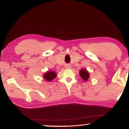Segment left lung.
Masks as SVG:
<instances>
[{
  "label": "left lung",
  "mask_w": 129,
  "mask_h": 129,
  "mask_svg": "<svg viewBox=\"0 0 129 129\" xmlns=\"http://www.w3.org/2000/svg\"><path fill=\"white\" fill-rule=\"evenodd\" d=\"M79 75H80L81 78L85 81H87L89 78V77H90L89 73L86 69H81L79 72Z\"/></svg>",
  "instance_id": "obj_1"
}]
</instances>
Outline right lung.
I'll list each match as a JSON object with an SVG mask.
<instances>
[{
  "label": "right lung",
  "instance_id": "add662e5",
  "mask_svg": "<svg viewBox=\"0 0 129 129\" xmlns=\"http://www.w3.org/2000/svg\"><path fill=\"white\" fill-rule=\"evenodd\" d=\"M44 78L47 81H51L56 77V74L53 72H48L44 74Z\"/></svg>",
  "mask_w": 129,
  "mask_h": 129
}]
</instances>
